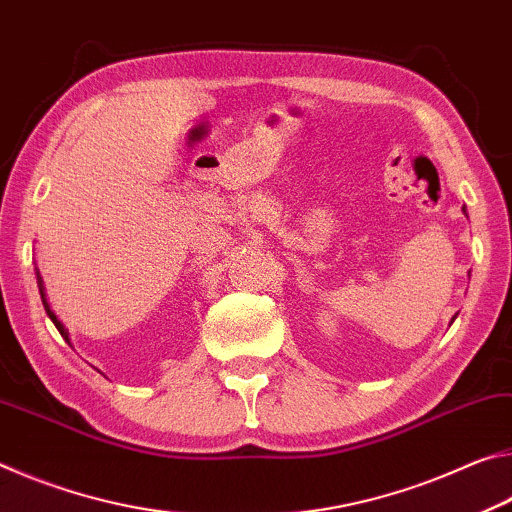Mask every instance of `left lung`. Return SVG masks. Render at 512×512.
I'll return each instance as SVG.
<instances>
[{"label": "left lung", "instance_id": "obj_1", "mask_svg": "<svg viewBox=\"0 0 512 512\" xmlns=\"http://www.w3.org/2000/svg\"><path fill=\"white\" fill-rule=\"evenodd\" d=\"M463 211H465V208H463Z\"/></svg>", "mask_w": 512, "mask_h": 512}]
</instances>
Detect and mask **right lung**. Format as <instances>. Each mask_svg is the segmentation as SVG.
Segmentation results:
<instances>
[{"mask_svg":"<svg viewBox=\"0 0 512 512\" xmlns=\"http://www.w3.org/2000/svg\"><path fill=\"white\" fill-rule=\"evenodd\" d=\"M38 288H40V297H43V306H45V311H47V315H49V320L54 322V326H56L58 331H61L63 338H65L67 342H70V338H67V329H65V326H63L61 322H58V317L54 315V311H52V308H49V304H47V299H45V286H43V276H40V274H38Z\"/></svg>","mask_w":512,"mask_h":512,"instance_id":"add662e5","label":"right lung"}]
</instances>
